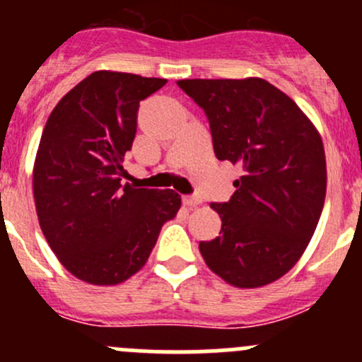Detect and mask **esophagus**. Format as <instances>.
I'll return each mask as SVG.
<instances>
[{
  "label": "esophagus",
  "instance_id": "34e87169",
  "mask_svg": "<svg viewBox=\"0 0 362 362\" xmlns=\"http://www.w3.org/2000/svg\"><path fill=\"white\" fill-rule=\"evenodd\" d=\"M182 202H184V204H187V206H198V204L203 203V199L199 196H184Z\"/></svg>",
  "mask_w": 362,
  "mask_h": 362
}]
</instances>
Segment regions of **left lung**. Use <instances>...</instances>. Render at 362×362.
Masks as SVG:
<instances>
[{"instance_id":"left-lung-1","label":"left lung","mask_w":362,"mask_h":362,"mask_svg":"<svg viewBox=\"0 0 362 362\" xmlns=\"http://www.w3.org/2000/svg\"><path fill=\"white\" fill-rule=\"evenodd\" d=\"M208 117L217 159L242 166L228 203H211L221 236L199 243L229 286L255 289L286 275L308 247L326 199L322 138L275 86L249 78L178 80Z\"/></svg>"}]
</instances>
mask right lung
Listing matches in <instances>:
<instances>
[{"label":"right lung","instance_id":"1","mask_svg":"<svg viewBox=\"0 0 362 362\" xmlns=\"http://www.w3.org/2000/svg\"><path fill=\"white\" fill-rule=\"evenodd\" d=\"M166 82L94 71L61 98L43 127L33 168L36 215L61 264L83 282H126L180 210L173 189L120 184L140 101Z\"/></svg>","mask_w":362,"mask_h":362}]
</instances>
